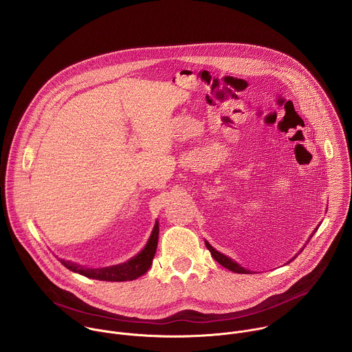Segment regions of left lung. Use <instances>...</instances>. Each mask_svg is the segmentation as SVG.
Here are the masks:
<instances>
[{"label":"left lung","instance_id":"obj_1","mask_svg":"<svg viewBox=\"0 0 352 352\" xmlns=\"http://www.w3.org/2000/svg\"><path fill=\"white\" fill-rule=\"evenodd\" d=\"M316 232V231H314ZM313 234L310 236V239L313 237ZM205 244H206V247H208V250L210 251V254H212V256L220 263V265H223L224 267H227V269H230L231 272H234V273H243V274H247V273H250V270H247V269H244V267H241L239 263H236L234 259H231V258H228L227 255H224V254H221V252H219L216 248H213L206 240H205ZM292 259H295V258H292ZM291 259V261H292ZM289 261V262H291Z\"/></svg>","mask_w":352,"mask_h":352}]
</instances>
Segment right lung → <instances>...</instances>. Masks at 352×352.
Listing matches in <instances>:
<instances>
[{
	"label": "right lung",
	"instance_id": "1",
	"mask_svg": "<svg viewBox=\"0 0 352 352\" xmlns=\"http://www.w3.org/2000/svg\"><path fill=\"white\" fill-rule=\"evenodd\" d=\"M158 223L155 221V226L153 228V232L150 234L144 248L135 255L133 258L128 259L124 263H118L113 266H108V267H100V269H89V267H82L76 263H71V262H65L63 261V265L75 272L79 273L82 276H86L89 278H94V280H102V281H128V280H135L138 277H140L142 274H144L153 262L155 250H157V243H158Z\"/></svg>",
	"mask_w": 352,
	"mask_h": 352
}]
</instances>
